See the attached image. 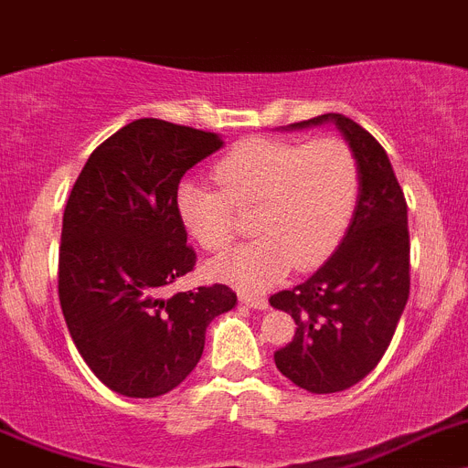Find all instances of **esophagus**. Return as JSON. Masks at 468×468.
I'll return each mask as SVG.
<instances>
[{
  "instance_id": "34e87169",
  "label": "esophagus",
  "mask_w": 468,
  "mask_h": 468,
  "mask_svg": "<svg viewBox=\"0 0 468 468\" xmlns=\"http://www.w3.org/2000/svg\"><path fill=\"white\" fill-rule=\"evenodd\" d=\"M239 301H242L244 305L256 307V310H265V307H268V298H265V296H261V293H250V292H242V293H239Z\"/></svg>"
}]
</instances>
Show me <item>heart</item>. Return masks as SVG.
Segmentation results:
<instances>
[{
	"mask_svg": "<svg viewBox=\"0 0 468 468\" xmlns=\"http://www.w3.org/2000/svg\"><path fill=\"white\" fill-rule=\"evenodd\" d=\"M218 188L184 182L175 193L176 217L205 251L229 247L235 212H250L256 235L209 263V275L242 289L271 286L289 268H314L347 230L361 175L340 137L313 142L251 137L226 151L212 170Z\"/></svg>",
	"mask_w": 468,
	"mask_h": 468,
	"instance_id": "obj_1",
	"label": "heart"
}]
</instances>
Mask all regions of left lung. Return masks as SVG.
<instances>
[{
    "label": "left lung",
    "instance_id": "obj_1",
    "mask_svg": "<svg viewBox=\"0 0 468 468\" xmlns=\"http://www.w3.org/2000/svg\"><path fill=\"white\" fill-rule=\"evenodd\" d=\"M334 121L359 161L361 188L347 235L303 284L272 293L271 305L296 322L275 366L293 385L334 394L364 380L389 347L410 293L408 205L380 142L343 113H322L292 128Z\"/></svg>",
    "mask_w": 468,
    "mask_h": 468
}]
</instances>
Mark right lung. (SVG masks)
I'll return each instance as SVG.
<instances>
[{
    "instance_id": "1",
    "label": "right lung",
    "mask_w": 468,
    "mask_h": 468,
    "mask_svg": "<svg viewBox=\"0 0 468 468\" xmlns=\"http://www.w3.org/2000/svg\"><path fill=\"white\" fill-rule=\"evenodd\" d=\"M221 146L217 133L137 119L92 151L69 193L58 259L62 314L88 368L123 397L182 385L203 356L209 322L238 303L226 284L161 296L196 268L176 188Z\"/></svg>"
}]
</instances>
